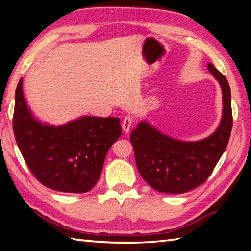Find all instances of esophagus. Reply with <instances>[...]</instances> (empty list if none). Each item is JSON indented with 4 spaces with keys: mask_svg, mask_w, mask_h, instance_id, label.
I'll list each match as a JSON object with an SVG mask.
<instances>
[{
    "mask_svg": "<svg viewBox=\"0 0 251 251\" xmlns=\"http://www.w3.org/2000/svg\"><path fill=\"white\" fill-rule=\"evenodd\" d=\"M132 125H133V119L131 117H129V115H127V117L124 118L123 123H122V128H123V131L125 133L129 132Z\"/></svg>",
    "mask_w": 251,
    "mask_h": 251,
    "instance_id": "esophagus-1",
    "label": "esophagus"
}]
</instances>
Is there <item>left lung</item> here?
<instances>
[{
  "instance_id": "left-lung-1",
  "label": "left lung",
  "mask_w": 251,
  "mask_h": 251,
  "mask_svg": "<svg viewBox=\"0 0 251 251\" xmlns=\"http://www.w3.org/2000/svg\"><path fill=\"white\" fill-rule=\"evenodd\" d=\"M208 70L223 94L222 119L213 133L202 140L181 141L141 121L130 134L139 173L158 192L182 194L202 184L228 145L232 129L230 87L213 64L208 63Z\"/></svg>"
}]
</instances>
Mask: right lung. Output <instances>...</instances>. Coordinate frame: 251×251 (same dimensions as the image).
Masks as SVG:
<instances>
[{
    "mask_svg": "<svg viewBox=\"0 0 251 251\" xmlns=\"http://www.w3.org/2000/svg\"><path fill=\"white\" fill-rule=\"evenodd\" d=\"M22 78L15 95L14 132L27 166L46 187L86 193L98 182L105 158L122 133L119 118L83 115L62 125L42 123L30 112Z\"/></svg>",
    "mask_w": 251,
    "mask_h": 251,
    "instance_id": "obj_1",
    "label": "right lung"
}]
</instances>
